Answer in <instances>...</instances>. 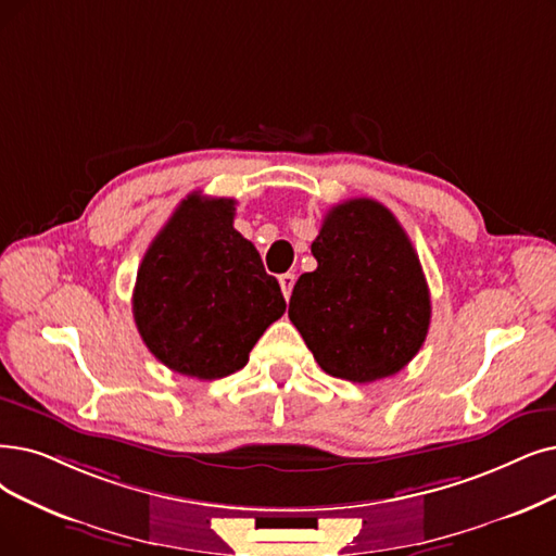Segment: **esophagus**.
Instances as JSON below:
<instances>
[{
  "instance_id": "obj_1",
  "label": "esophagus",
  "mask_w": 556,
  "mask_h": 556,
  "mask_svg": "<svg viewBox=\"0 0 556 556\" xmlns=\"http://www.w3.org/2000/svg\"><path fill=\"white\" fill-rule=\"evenodd\" d=\"M278 282H280V287H282V294H285V299H290V296H292V290H294L296 276H294V274H282V276L278 278Z\"/></svg>"
}]
</instances>
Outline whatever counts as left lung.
Instances as JSON below:
<instances>
[{
  "instance_id": "obj_1",
  "label": "left lung",
  "mask_w": 556,
  "mask_h": 556,
  "mask_svg": "<svg viewBox=\"0 0 556 556\" xmlns=\"http://www.w3.org/2000/svg\"><path fill=\"white\" fill-rule=\"evenodd\" d=\"M313 255L317 269L296 280L287 315L319 367L353 383L404 369L427 340L431 296L394 214L371 198L336 205Z\"/></svg>"
}]
</instances>
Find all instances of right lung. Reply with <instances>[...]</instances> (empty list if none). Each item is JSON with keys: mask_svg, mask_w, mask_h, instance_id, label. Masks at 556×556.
I'll return each instance as SVG.
<instances>
[{"mask_svg": "<svg viewBox=\"0 0 556 556\" xmlns=\"http://www.w3.org/2000/svg\"><path fill=\"white\" fill-rule=\"evenodd\" d=\"M232 220V198L189 193L152 239L131 296L154 358L201 381L247 365L262 332L287 307L278 280Z\"/></svg>", "mask_w": 556, "mask_h": 556, "instance_id": "add662e5", "label": "right lung"}]
</instances>
